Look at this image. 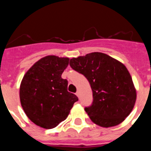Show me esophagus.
I'll return each mask as SVG.
<instances>
[{
    "mask_svg": "<svg viewBox=\"0 0 151 151\" xmlns=\"http://www.w3.org/2000/svg\"><path fill=\"white\" fill-rule=\"evenodd\" d=\"M76 96H77V97H79V96H80V92L78 91L76 92Z\"/></svg>",
    "mask_w": 151,
    "mask_h": 151,
    "instance_id": "1",
    "label": "esophagus"
}]
</instances>
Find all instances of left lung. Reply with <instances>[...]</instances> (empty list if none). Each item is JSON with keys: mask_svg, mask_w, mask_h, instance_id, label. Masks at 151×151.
Segmentation results:
<instances>
[{"mask_svg": "<svg viewBox=\"0 0 151 151\" xmlns=\"http://www.w3.org/2000/svg\"><path fill=\"white\" fill-rule=\"evenodd\" d=\"M69 65L90 83L93 102L85 110L91 120L105 128L123 122L133 110L137 97L132 78L125 65L100 52L73 57Z\"/></svg>", "mask_w": 151, "mask_h": 151, "instance_id": "left-lung-1", "label": "left lung"}]
</instances>
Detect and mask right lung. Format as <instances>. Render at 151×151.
Wrapping results in <instances>:
<instances>
[{
    "label": "right lung",
    "instance_id": "right-lung-1",
    "mask_svg": "<svg viewBox=\"0 0 151 151\" xmlns=\"http://www.w3.org/2000/svg\"><path fill=\"white\" fill-rule=\"evenodd\" d=\"M69 58L46 56L26 72L19 88L24 112L44 129L55 128L65 120L78 97L67 91L68 81L61 78Z\"/></svg>",
    "mask_w": 151,
    "mask_h": 151
}]
</instances>
